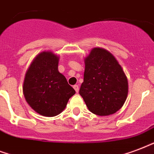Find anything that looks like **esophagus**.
<instances>
[{
    "instance_id": "esophagus-1",
    "label": "esophagus",
    "mask_w": 154,
    "mask_h": 154,
    "mask_svg": "<svg viewBox=\"0 0 154 154\" xmlns=\"http://www.w3.org/2000/svg\"><path fill=\"white\" fill-rule=\"evenodd\" d=\"M73 88H74V90H76V92L78 93V91H79V86H78V85H73Z\"/></svg>"
}]
</instances>
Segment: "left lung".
<instances>
[{
	"instance_id": "left-lung-1",
	"label": "left lung",
	"mask_w": 154,
	"mask_h": 154,
	"mask_svg": "<svg viewBox=\"0 0 154 154\" xmlns=\"http://www.w3.org/2000/svg\"><path fill=\"white\" fill-rule=\"evenodd\" d=\"M128 93V78L116 57L106 49L94 48L85 58L84 82L79 91L89 111L101 116L116 113Z\"/></svg>"
}]
</instances>
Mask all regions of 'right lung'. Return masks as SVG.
<instances>
[{
    "mask_svg": "<svg viewBox=\"0 0 154 154\" xmlns=\"http://www.w3.org/2000/svg\"><path fill=\"white\" fill-rule=\"evenodd\" d=\"M59 60L51 51L38 54L28 68L23 82L22 90L28 105L46 117L61 113L76 93L59 72Z\"/></svg>",
    "mask_w": 154,
    "mask_h": 154,
    "instance_id": "right-lung-1",
    "label": "right lung"
}]
</instances>
